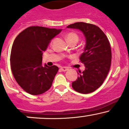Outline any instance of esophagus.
I'll return each mask as SVG.
<instances>
[{
	"instance_id": "1",
	"label": "esophagus",
	"mask_w": 129,
	"mask_h": 129,
	"mask_svg": "<svg viewBox=\"0 0 129 129\" xmlns=\"http://www.w3.org/2000/svg\"><path fill=\"white\" fill-rule=\"evenodd\" d=\"M60 70L62 71H63V72H66V71H68L69 68H67V67H60Z\"/></svg>"
}]
</instances>
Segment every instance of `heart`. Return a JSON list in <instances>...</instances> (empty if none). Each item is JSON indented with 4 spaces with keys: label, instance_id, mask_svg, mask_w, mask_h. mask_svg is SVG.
Returning <instances> with one entry per match:
<instances>
[{
    "label": "heart",
    "instance_id": "obj_1",
    "mask_svg": "<svg viewBox=\"0 0 129 129\" xmlns=\"http://www.w3.org/2000/svg\"><path fill=\"white\" fill-rule=\"evenodd\" d=\"M66 38L68 42L71 43L72 42H77L79 40V36L75 32H69L66 36Z\"/></svg>",
    "mask_w": 129,
    "mask_h": 129
}]
</instances>
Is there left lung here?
Wrapping results in <instances>:
<instances>
[{"mask_svg": "<svg viewBox=\"0 0 129 129\" xmlns=\"http://www.w3.org/2000/svg\"><path fill=\"white\" fill-rule=\"evenodd\" d=\"M67 27L79 29L86 39L84 52L80 57L85 69L82 72L79 71V77L72 82V88L79 93H91L102 85L110 71L112 60L110 42L104 32L93 24L76 22Z\"/></svg>", "mask_w": 129, "mask_h": 129, "instance_id": "1", "label": "left lung"}]
</instances>
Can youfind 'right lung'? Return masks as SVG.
Masks as SVG:
<instances>
[{"label": "right lung", "instance_id": "add662e5", "mask_svg": "<svg viewBox=\"0 0 129 129\" xmlns=\"http://www.w3.org/2000/svg\"><path fill=\"white\" fill-rule=\"evenodd\" d=\"M61 30L32 26L14 40L10 58L11 71L18 84L27 93L37 95L51 87L58 67L42 66V54Z\"/></svg>", "mask_w": 129, "mask_h": 129}]
</instances>
